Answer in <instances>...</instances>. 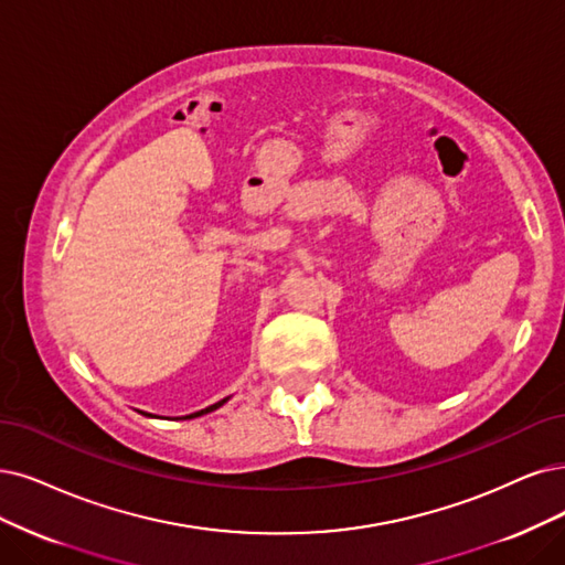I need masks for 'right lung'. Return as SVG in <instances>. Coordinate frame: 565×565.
Here are the masks:
<instances>
[{"label": "right lung", "instance_id": "add662e5", "mask_svg": "<svg viewBox=\"0 0 565 565\" xmlns=\"http://www.w3.org/2000/svg\"><path fill=\"white\" fill-rule=\"evenodd\" d=\"M225 403V401H223ZM223 403H218V405H212V407H206L204 412H212V409H216V407H221ZM204 412H198V414H191V416H188V419H193V416H200V414H204Z\"/></svg>", "mask_w": 565, "mask_h": 565}]
</instances>
